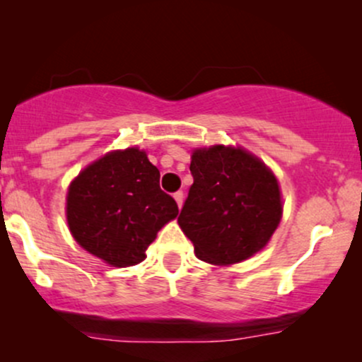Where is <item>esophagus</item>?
Wrapping results in <instances>:
<instances>
[{
    "label": "esophagus",
    "instance_id": "34e87169",
    "mask_svg": "<svg viewBox=\"0 0 362 362\" xmlns=\"http://www.w3.org/2000/svg\"><path fill=\"white\" fill-rule=\"evenodd\" d=\"M173 199L177 201L178 207H182V204H184V192H182V190H178V192L173 194Z\"/></svg>",
    "mask_w": 362,
    "mask_h": 362
}]
</instances>
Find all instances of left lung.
Instances as JSON below:
<instances>
[{"label":"left lung","instance_id":"obj_1","mask_svg":"<svg viewBox=\"0 0 362 362\" xmlns=\"http://www.w3.org/2000/svg\"><path fill=\"white\" fill-rule=\"evenodd\" d=\"M194 184L178 224L195 255L216 265L242 262L265 247L282 216L274 173L240 148L195 149Z\"/></svg>","mask_w":362,"mask_h":362}]
</instances>
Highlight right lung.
<instances>
[{
    "label": "right lung",
    "mask_w": 362,
    "mask_h": 362,
    "mask_svg": "<svg viewBox=\"0 0 362 362\" xmlns=\"http://www.w3.org/2000/svg\"><path fill=\"white\" fill-rule=\"evenodd\" d=\"M71 235L115 267L144 260L146 248L178 206L160 189V172L138 148L112 151L73 180L66 204Z\"/></svg>",
    "instance_id": "1"
}]
</instances>
